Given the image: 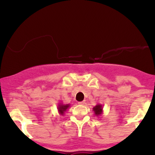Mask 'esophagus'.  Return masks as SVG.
I'll list each match as a JSON object with an SVG mask.
<instances>
[{
	"label": "esophagus",
	"mask_w": 155,
	"mask_h": 155,
	"mask_svg": "<svg viewBox=\"0 0 155 155\" xmlns=\"http://www.w3.org/2000/svg\"><path fill=\"white\" fill-rule=\"evenodd\" d=\"M78 104H79L80 105H84L86 104V101H80L78 102Z\"/></svg>",
	"instance_id": "esophagus-1"
}]
</instances>
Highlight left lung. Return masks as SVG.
Returning a JSON list of instances; mask_svg holds the SVG:
<instances>
[{"instance_id": "left-lung-1", "label": "left lung", "mask_w": 155, "mask_h": 155, "mask_svg": "<svg viewBox=\"0 0 155 155\" xmlns=\"http://www.w3.org/2000/svg\"><path fill=\"white\" fill-rule=\"evenodd\" d=\"M92 110L94 111V113H95V115L96 116H101L102 113H103V106H102L101 104H98L96 106L92 108Z\"/></svg>"}]
</instances>
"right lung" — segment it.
I'll list each match as a JSON object with an SVG mask.
<instances>
[{"label":"right lung","instance_id":"right-lung-1","mask_svg":"<svg viewBox=\"0 0 155 155\" xmlns=\"http://www.w3.org/2000/svg\"><path fill=\"white\" fill-rule=\"evenodd\" d=\"M70 104H64L63 103H59L58 106H57V110H58V112L61 116H64L65 113L66 112L67 110L69 108Z\"/></svg>","mask_w":155,"mask_h":155}]
</instances>
